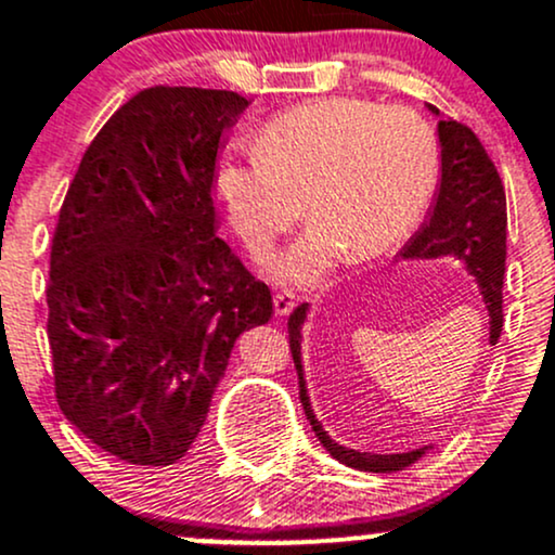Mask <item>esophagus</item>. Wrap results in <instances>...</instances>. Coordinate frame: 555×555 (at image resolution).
<instances>
[{
    "label": "esophagus",
    "instance_id": "1",
    "mask_svg": "<svg viewBox=\"0 0 555 555\" xmlns=\"http://www.w3.org/2000/svg\"><path fill=\"white\" fill-rule=\"evenodd\" d=\"M296 309V296L291 291H275V314L288 317Z\"/></svg>",
    "mask_w": 555,
    "mask_h": 555
}]
</instances>
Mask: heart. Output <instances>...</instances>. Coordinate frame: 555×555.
Masks as SVG:
<instances>
[{
	"mask_svg": "<svg viewBox=\"0 0 555 555\" xmlns=\"http://www.w3.org/2000/svg\"><path fill=\"white\" fill-rule=\"evenodd\" d=\"M441 171L439 134L408 106L322 98L275 116L257 145L220 163L218 184L233 225L262 251L304 215L311 223L270 262L272 275L317 285L356 249L387 251L418 225Z\"/></svg>",
	"mask_w": 555,
	"mask_h": 555,
	"instance_id": "heart-1",
	"label": "heart"
}]
</instances>
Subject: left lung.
Masks as SVG:
<instances>
[{"mask_svg": "<svg viewBox=\"0 0 555 555\" xmlns=\"http://www.w3.org/2000/svg\"><path fill=\"white\" fill-rule=\"evenodd\" d=\"M439 116V108L428 106ZM441 145V181L436 192L434 207L426 223L418 228L413 238L402 246V259H457L465 264L467 275L475 278L491 319V345H496L504 327L501 311V288H504L506 267V194L501 176L480 145L478 134L465 124L454 119H439ZM309 304H301L288 319V337L293 363L298 371V389L301 405L317 439L343 465L366 473H397L405 470L415 460L426 454L428 447L413 449L402 454H371L337 444L324 431L311 410L306 392L304 363H301V327L306 322Z\"/></svg>", "mask_w": 555, "mask_h": 555, "instance_id": "left-lung-1", "label": "left lung"}]
</instances>
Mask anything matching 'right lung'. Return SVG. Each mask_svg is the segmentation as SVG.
I'll use <instances>...</instances> for the list:
<instances>
[{
	"label": "right lung",
	"mask_w": 555,
	"mask_h": 555,
	"mask_svg": "<svg viewBox=\"0 0 555 555\" xmlns=\"http://www.w3.org/2000/svg\"><path fill=\"white\" fill-rule=\"evenodd\" d=\"M233 90H140L85 150L51 244L49 345L62 413L103 452L166 467L205 426L272 293L218 236L212 181Z\"/></svg>",
	"instance_id": "add662e5"
}]
</instances>
